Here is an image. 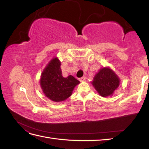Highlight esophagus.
<instances>
[{
  "instance_id": "esophagus-1",
  "label": "esophagus",
  "mask_w": 149,
  "mask_h": 149,
  "mask_svg": "<svg viewBox=\"0 0 149 149\" xmlns=\"http://www.w3.org/2000/svg\"><path fill=\"white\" fill-rule=\"evenodd\" d=\"M85 79H86V77H85V76H83V77L80 78L79 79V80L81 82H83V81H85Z\"/></svg>"
}]
</instances>
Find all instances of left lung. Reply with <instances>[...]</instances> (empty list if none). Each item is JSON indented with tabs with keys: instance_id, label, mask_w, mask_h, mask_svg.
<instances>
[{
	"instance_id": "1",
	"label": "left lung",
	"mask_w": 149,
	"mask_h": 149,
	"mask_svg": "<svg viewBox=\"0 0 149 149\" xmlns=\"http://www.w3.org/2000/svg\"><path fill=\"white\" fill-rule=\"evenodd\" d=\"M91 83L100 96L107 97L112 96L119 87L120 79L111 68L106 67L100 70Z\"/></svg>"
}]
</instances>
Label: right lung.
Wrapping results in <instances>:
<instances>
[{"label": "right lung", "instance_id": "obj_1", "mask_svg": "<svg viewBox=\"0 0 149 149\" xmlns=\"http://www.w3.org/2000/svg\"><path fill=\"white\" fill-rule=\"evenodd\" d=\"M60 66L58 58H53L43 71L40 81L45 95L56 102L64 101L71 96L74 87L80 83L71 75L64 78Z\"/></svg>", "mask_w": 149, "mask_h": 149}]
</instances>
